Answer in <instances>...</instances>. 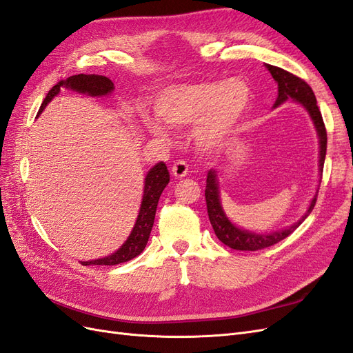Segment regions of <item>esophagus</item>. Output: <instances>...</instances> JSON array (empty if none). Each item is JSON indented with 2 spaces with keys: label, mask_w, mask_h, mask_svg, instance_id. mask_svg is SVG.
I'll return each mask as SVG.
<instances>
[{
  "label": "esophagus",
  "mask_w": 353,
  "mask_h": 353,
  "mask_svg": "<svg viewBox=\"0 0 353 353\" xmlns=\"http://www.w3.org/2000/svg\"><path fill=\"white\" fill-rule=\"evenodd\" d=\"M172 174L175 178H184L188 174V165L184 160H178L172 166Z\"/></svg>",
  "instance_id": "34e87169"
}]
</instances>
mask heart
Here are the masks:
<instances>
[{"mask_svg": "<svg viewBox=\"0 0 353 353\" xmlns=\"http://www.w3.org/2000/svg\"><path fill=\"white\" fill-rule=\"evenodd\" d=\"M252 92L241 79L208 81L175 85L159 95L156 113L172 130L194 126V138L203 148L225 145L239 131L250 109ZM145 126L154 137L168 138L166 128L147 119Z\"/></svg>", "mask_w": 353, "mask_h": 353, "instance_id": "obj_1", "label": "heart"}]
</instances>
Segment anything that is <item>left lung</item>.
<instances>
[{
  "instance_id": "obj_1",
  "label": "left lung",
  "mask_w": 353,
  "mask_h": 353,
  "mask_svg": "<svg viewBox=\"0 0 353 353\" xmlns=\"http://www.w3.org/2000/svg\"><path fill=\"white\" fill-rule=\"evenodd\" d=\"M265 66L272 74L275 82L279 83V97H276L274 108L280 105L281 103H284L288 99H293L294 101L301 103L307 110L309 116L312 117L314 125H315L316 132H318V138H319V175L323 176V168H324L325 152H327V131H325V125L323 121L321 112H319L318 105H316V99H315V94H314L312 88L309 87V85L303 79L296 77V74H293L290 72H287L281 68L271 66V65H265ZM205 196H206L209 221L212 223L213 231H215V234H216V237L223 244L228 245V248L236 249V250H261V249H266V248H270V245L284 240L285 237L290 236V234L306 219V216L312 212L315 203H316V194H315V197L311 201V206H309L307 212L305 213V216H302V219L296 222L294 225L288 227L285 230H281V231H274L270 234H256V232L245 231V230L236 227L227 218L225 212H223V209L221 206L219 187H218L215 170H209L208 172Z\"/></svg>"
}]
</instances>
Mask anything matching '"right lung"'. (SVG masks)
I'll return each mask as SVG.
<instances>
[{
	"mask_svg": "<svg viewBox=\"0 0 353 353\" xmlns=\"http://www.w3.org/2000/svg\"><path fill=\"white\" fill-rule=\"evenodd\" d=\"M60 87H66L82 94H88L92 95V97H103V95H108L114 90L113 82L109 78L101 77V74H73V77H69L66 81H60L59 83H56L54 87L48 91L47 97L41 104L39 113L46 109V105L52 100V97H56L60 92ZM168 183V168L163 162H159L148 170V174L145 176L144 196L141 201L140 213H138L134 230L131 231L128 240L122 244V248L113 254L108 256V258L82 262V265H117L131 261L137 258L140 253H143L153 228L160 194H162V191L165 190Z\"/></svg>",
	"mask_w": 353,
	"mask_h": 353,
	"instance_id": "obj_1",
	"label": "right lung"
}]
</instances>
